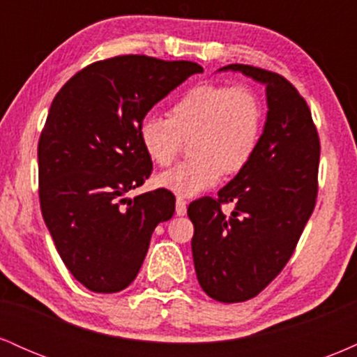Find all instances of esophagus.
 <instances>
[{
    "label": "esophagus",
    "mask_w": 357,
    "mask_h": 357,
    "mask_svg": "<svg viewBox=\"0 0 357 357\" xmlns=\"http://www.w3.org/2000/svg\"><path fill=\"white\" fill-rule=\"evenodd\" d=\"M176 215L184 216L186 215V202L183 198H176Z\"/></svg>",
    "instance_id": "1"
}]
</instances>
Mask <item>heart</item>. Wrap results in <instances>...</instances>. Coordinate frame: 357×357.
<instances>
[{
	"label": "heart",
	"mask_w": 357,
	"mask_h": 357,
	"mask_svg": "<svg viewBox=\"0 0 357 357\" xmlns=\"http://www.w3.org/2000/svg\"><path fill=\"white\" fill-rule=\"evenodd\" d=\"M261 130L260 100L247 85L203 84L171 107L169 119L147 114L137 136L158 166L173 165L190 141L191 161L158 176V184L178 196H195L215 186L221 174L243 171L255 154Z\"/></svg>",
	"instance_id": "obj_1"
}]
</instances>
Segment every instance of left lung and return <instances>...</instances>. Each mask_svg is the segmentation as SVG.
Masks as SVG:
<instances>
[{"label": "left lung", "instance_id": "left-lung-1", "mask_svg": "<svg viewBox=\"0 0 357 357\" xmlns=\"http://www.w3.org/2000/svg\"><path fill=\"white\" fill-rule=\"evenodd\" d=\"M267 93V121L252 161L218 198L188 206L196 277L204 292L225 304L258 296L275 278L304 231L317 198L321 144L310 110L297 89L278 73L231 63ZM223 202L236 210L227 217Z\"/></svg>", "mask_w": 357, "mask_h": 357}]
</instances>
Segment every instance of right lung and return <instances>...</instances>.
Here are the masks:
<instances>
[{
  "label": "right lung",
  "instance_id": "obj_1",
  "mask_svg": "<svg viewBox=\"0 0 357 357\" xmlns=\"http://www.w3.org/2000/svg\"><path fill=\"white\" fill-rule=\"evenodd\" d=\"M202 72L195 61L114 56L75 73L52 102L38 142L40 206L60 258L92 292L132 284L154 228L174 215L165 188L126 198L153 171L137 127Z\"/></svg>",
  "mask_w": 357,
  "mask_h": 357
}]
</instances>
